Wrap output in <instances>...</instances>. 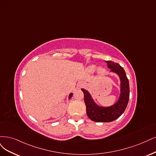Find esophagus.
Returning <instances> with one entry per match:
<instances>
[{"instance_id": "1", "label": "esophagus", "mask_w": 156, "mask_h": 156, "mask_svg": "<svg viewBox=\"0 0 156 156\" xmlns=\"http://www.w3.org/2000/svg\"><path fill=\"white\" fill-rule=\"evenodd\" d=\"M83 85H84V83H83V82H79L78 84V87L79 88H80V87H83Z\"/></svg>"}]
</instances>
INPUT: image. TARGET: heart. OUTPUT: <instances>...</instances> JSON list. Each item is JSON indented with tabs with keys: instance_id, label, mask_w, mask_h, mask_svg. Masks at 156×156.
<instances>
[{
	"instance_id": "obj_1",
	"label": "heart",
	"mask_w": 156,
	"mask_h": 156,
	"mask_svg": "<svg viewBox=\"0 0 156 156\" xmlns=\"http://www.w3.org/2000/svg\"><path fill=\"white\" fill-rule=\"evenodd\" d=\"M97 69V67L96 65H90V66L88 67L87 71H88L89 73H94L95 71H96ZM105 69H104V68H100V69H98V73H99V74H105Z\"/></svg>"
}]
</instances>
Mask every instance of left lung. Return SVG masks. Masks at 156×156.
Returning <instances> with one entry per match:
<instances>
[{
  "label": "left lung",
  "instance_id": "8db88e82",
  "mask_svg": "<svg viewBox=\"0 0 156 156\" xmlns=\"http://www.w3.org/2000/svg\"><path fill=\"white\" fill-rule=\"evenodd\" d=\"M111 72L116 73L120 80V94L118 101L109 107L99 106L94 102L91 94L87 90L82 89L84 94V102L86 105L88 117L97 122H109L117 119L125 111L129 101V87L128 79L124 69L112 61H105Z\"/></svg>",
  "mask_w": 156,
  "mask_h": 156
}]
</instances>
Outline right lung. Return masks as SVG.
I'll use <instances>...</instances> for the list:
<instances>
[{
	"label": "right lung",
	"instance_id": "obj_1",
	"mask_svg": "<svg viewBox=\"0 0 156 156\" xmlns=\"http://www.w3.org/2000/svg\"><path fill=\"white\" fill-rule=\"evenodd\" d=\"M72 96H73V93H71V94H69V99H70V98H71Z\"/></svg>",
	"mask_w": 156,
	"mask_h": 156
}]
</instances>
